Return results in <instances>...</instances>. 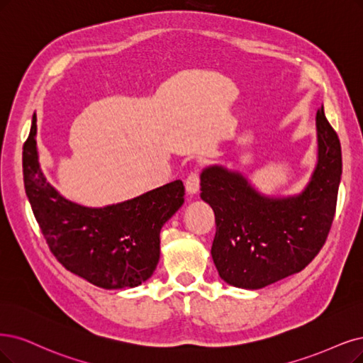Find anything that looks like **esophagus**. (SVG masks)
I'll return each instance as SVG.
<instances>
[{
    "label": "esophagus",
    "mask_w": 363,
    "mask_h": 363,
    "mask_svg": "<svg viewBox=\"0 0 363 363\" xmlns=\"http://www.w3.org/2000/svg\"><path fill=\"white\" fill-rule=\"evenodd\" d=\"M200 189V178H199V173L193 172L189 174V178L185 181V190L190 196L196 194Z\"/></svg>",
    "instance_id": "esophagus-1"
}]
</instances>
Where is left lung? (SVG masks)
I'll return each instance as SVG.
<instances>
[{
	"label": "left lung",
	"instance_id": "left-lung-1",
	"mask_svg": "<svg viewBox=\"0 0 363 363\" xmlns=\"http://www.w3.org/2000/svg\"><path fill=\"white\" fill-rule=\"evenodd\" d=\"M317 164L302 193L267 196L238 170L212 164L200 174V197L216 213L211 254L227 284L257 290L301 272L311 263L337 209L342 174L341 143L317 111Z\"/></svg>",
	"mask_w": 363,
	"mask_h": 363
}]
</instances>
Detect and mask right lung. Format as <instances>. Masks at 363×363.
<instances>
[{"instance_id": "add662e5", "label": "right lung", "mask_w": 363, "mask_h": 363, "mask_svg": "<svg viewBox=\"0 0 363 363\" xmlns=\"http://www.w3.org/2000/svg\"><path fill=\"white\" fill-rule=\"evenodd\" d=\"M35 121L23 145V184L52 254L67 271L97 287L140 286L160 260L161 227L184 203L182 181L103 208L72 202L48 182L38 163Z\"/></svg>"}]
</instances>
